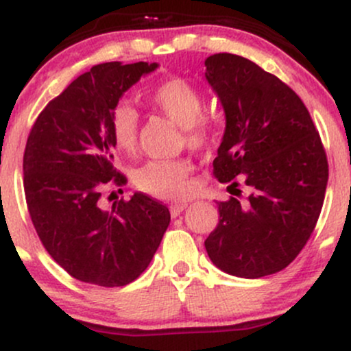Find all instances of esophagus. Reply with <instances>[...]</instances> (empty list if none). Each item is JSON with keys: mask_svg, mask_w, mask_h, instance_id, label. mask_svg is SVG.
I'll return each instance as SVG.
<instances>
[{"mask_svg": "<svg viewBox=\"0 0 351 351\" xmlns=\"http://www.w3.org/2000/svg\"><path fill=\"white\" fill-rule=\"evenodd\" d=\"M188 208V204H184V203H180V204H171L170 206V213H171V217H176V216H180L181 213L184 211V209Z\"/></svg>", "mask_w": 351, "mask_h": 351, "instance_id": "1", "label": "esophagus"}]
</instances>
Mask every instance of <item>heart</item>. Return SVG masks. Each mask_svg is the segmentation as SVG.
<instances>
[{
  "instance_id": "b5f03b06",
  "label": "heart",
  "mask_w": 351,
  "mask_h": 351,
  "mask_svg": "<svg viewBox=\"0 0 351 351\" xmlns=\"http://www.w3.org/2000/svg\"><path fill=\"white\" fill-rule=\"evenodd\" d=\"M155 110L178 123L186 143L193 148L203 147L211 135V125L203 117V94L188 80L171 77L163 80L148 94ZM138 112L130 104H117L108 119V134L119 152L134 153L138 147ZM191 163L184 160L150 162L135 173L136 188L160 199L178 201L191 191Z\"/></svg>"
}]
</instances>
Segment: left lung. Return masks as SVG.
I'll return each instance as SVG.
<instances>
[{"mask_svg": "<svg viewBox=\"0 0 351 351\" xmlns=\"http://www.w3.org/2000/svg\"><path fill=\"white\" fill-rule=\"evenodd\" d=\"M204 66L226 117L215 176L228 189L237 188L234 178L249 188L245 201H217L219 223L204 247L223 272L259 279L307 244L327 189V155L307 107L280 79L228 52Z\"/></svg>", "mask_w": 351, "mask_h": 351, "instance_id": "left-lung-1", "label": "left lung"}]
</instances>
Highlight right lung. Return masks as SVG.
Here are the masks:
<instances>
[{
  "label": "right lung",
  "mask_w": 351,
  "mask_h": 351,
  "mask_svg": "<svg viewBox=\"0 0 351 351\" xmlns=\"http://www.w3.org/2000/svg\"><path fill=\"white\" fill-rule=\"evenodd\" d=\"M156 62H106L79 75L47 104L27 136L24 193L46 251L74 279L102 287L134 282L152 263L170 224L165 204L143 193L100 208L114 168L110 112Z\"/></svg>",
  "instance_id": "obj_1"
}]
</instances>
